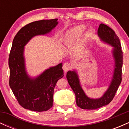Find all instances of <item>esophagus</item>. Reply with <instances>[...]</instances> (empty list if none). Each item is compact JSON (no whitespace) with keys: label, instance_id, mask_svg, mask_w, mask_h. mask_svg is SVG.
<instances>
[{"label":"esophagus","instance_id":"1","mask_svg":"<svg viewBox=\"0 0 129 129\" xmlns=\"http://www.w3.org/2000/svg\"><path fill=\"white\" fill-rule=\"evenodd\" d=\"M62 68L63 71H64L65 72H67L72 69V65H71V63H70L69 62H66L63 65Z\"/></svg>","mask_w":129,"mask_h":129}]
</instances>
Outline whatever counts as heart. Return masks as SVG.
<instances>
[{
    "mask_svg": "<svg viewBox=\"0 0 129 129\" xmlns=\"http://www.w3.org/2000/svg\"><path fill=\"white\" fill-rule=\"evenodd\" d=\"M85 28V26L83 25H78L73 28L70 31L69 35H68L67 39L69 40V41H73L74 40L76 39L77 38H79L83 33ZM92 33L93 30L91 29H90L88 30V33L89 35H91Z\"/></svg>",
    "mask_w": 129,
    "mask_h": 129,
    "instance_id": "1",
    "label": "heart"
}]
</instances>
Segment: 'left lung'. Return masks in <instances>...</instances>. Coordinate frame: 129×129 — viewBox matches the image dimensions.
<instances>
[{"mask_svg": "<svg viewBox=\"0 0 129 129\" xmlns=\"http://www.w3.org/2000/svg\"><path fill=\"white\" fill-rule=\"evenodd\" d=\"M98 35L102 41L114 47L113 54L115 60V70L109 88L103 97L99 99H91L87 97L80 85L79 78L75 71L67 72V79L76 96L77 106L82 109L94 110L109 104L113 100L122 81L123 54L119 38L110 27L103 23H101L99 26Z\"/></svg>", "mask_w": 129, "mask_h": 129, "instance_id": "obj_1", "label": "left lung"}]
</instances>
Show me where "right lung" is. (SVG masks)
Returning a JSON list of instances; mask_svg holds the SVG:
<instances>
[{
  "instance_id": "right-lung-1",
  "label": "right lung",
  "mask_w": 129,
  "mask_h": 129,
  "mask_svg": "<svg viewBox=\"0 0 129 129\" xmlns=\"http://www.w3.org/2000/svg\"><path fill=\"white\" fill-rule=\"evenodd\" d=\"M57 19L41 20L26 25L13 41L8 59L9 85L22 107L35 112L47 111L53 104L56 82L63 76L62 63L47 69L39 76L31 79L25 68L23 47L33 36L51 31L58 23Z\"/></svg>"
}]
</instances>
